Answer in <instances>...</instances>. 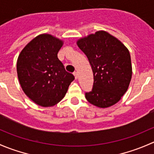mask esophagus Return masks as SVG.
Returning a JSON list of instances; mask_svg holds the SVG:
<instances>
[{"mask_svg":"<svg viewBox=\"0 0 154 154\" xmlns=\"http://www.w3.org/2000/svg\"><path fill=\"white\" fill-rule=\"evenodd\" d=\"M74 77H75V79L78 78V73H77V71L74 72Z\"/></svg>","mask_w":154,"mask_h":154,"instance_id":"obj_1","label":"esophagus"}]
</instances>
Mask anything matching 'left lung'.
Segmentation results:
<instances>
[{"mask_svg":"<svg viewBox=\"0 0 154 154\" xmlns=\"http://www.w3.org/2000/svg\"><path fill=\"white\" fill-rule=\"evenodd\" d=\"M88 57L94 83L86 100L99 108H108L119 101L128 89L132 78L131 58L125 45L104 30H99L77 41Z\"/></svg>","mask_w":154,"mask_h":154,"instance_id":"left-lung-1","label":"left lung"}]
</instances>
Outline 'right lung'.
Returning <instances> with one entry per match:
<instances>
[{
    "label": "right lung",
    "mask_w": 154,
    "mask_h": 154,
    "mask_svg": "<svg viewBox=\"0 0 154 154\" xmlns=\"http://www.w3.org/2000/svg\"><path fill=\"white\" fill-rule=\"evenodd\" d=\"M63 44V40L51 34H40L26 45L18 57L17 74L21 88L38 106L57 104L74 80L57 57Z\"/></svg>",
    "instance_id": "add662e5"
}]
</instances>
